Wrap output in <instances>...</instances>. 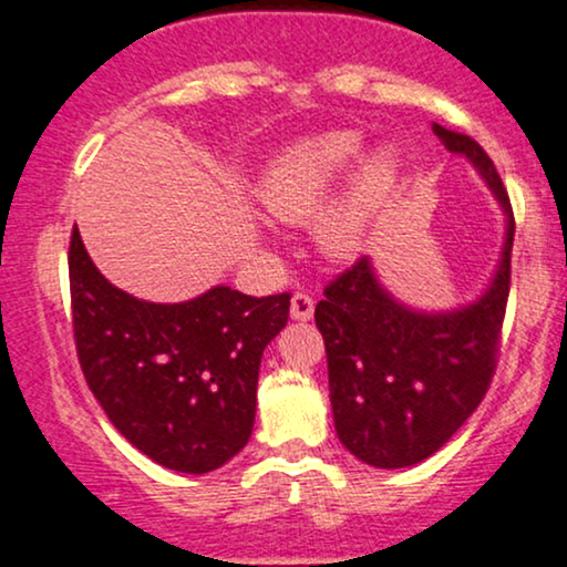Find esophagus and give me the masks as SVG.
I'll list each match as a JSON object with an SVG mask.
<instances>
[{"mask_svg": "<svg viewBox=\"0 0 567 567\" xmlns=\"http://www.w3.org/2000/svg\"><path fill=\"white\" fill-rule=\"evenodd\" d=\"M312 312H316V299H312L310 295H305V291H297V295L291 297V318L310 320Z\"/></svg>", "mask_w": 567, "mask_h": 567, "instance_id": "obj_1", "label": "esophagus"}]
</instances>
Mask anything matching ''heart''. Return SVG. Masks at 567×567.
<instances>
[{
    "instance_id": "b5f03b06",
    "label": "heart",
    "mask_w": 567,
    "mask_h": 567,
    "mask_svg": "<svg viewBox=\"0 0 567 567\" xmlns=\"http://www.w3.org/2000/svg\"><path fill=\"white\" fill-rule=\"evenodd\" d=\"M362 155V136L337 131L305 138L284 152L265 173L260 199L272 218L305 223L337 194ZM396 178V159L389 150L375 152L331 213L320 220L318 239L331 257H352L365 244L383 199Z\"/></svg>"
}]
</instances>
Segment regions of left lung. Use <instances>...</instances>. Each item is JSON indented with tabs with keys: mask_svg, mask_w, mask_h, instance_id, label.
Returning a JSON list of instances; mask_svg holds the SVG:
<instances>
[{
	"mask_svg": "<svg viewBox=\"0 0 567 567\" xmlns=\"http://www.w3.org/2000/svg\"><path fill=\"white\" fill-rule=\"evenodd\" d=\"M450 152L465 155L507 215L502 262L476 305L415 312L375 281L368 257L339 272L316 307L326 341L328 389L341 444L375 467H408L450 442L486 396L497 370L509 297L515 218L497 167L476 138L433 123Z\"/></svg>",
	"mask_w": 567,
	"mask_h": 567,
	"instance_id": "1",
	"label": "left lung"
}]
</instances>
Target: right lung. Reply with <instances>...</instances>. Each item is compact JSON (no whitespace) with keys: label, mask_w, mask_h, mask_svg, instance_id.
<instances>
[{"label":"right lung","mask_w":567,"mask_h":567,"mask_svg":"<svg viewBox=\"0 0 567 567\" xmlns=\"http://www.w3.org/2000/svg\"><path fill=\"white\" fill-rule=\"evenodd\" d=\"M70 305L89 389L117 431L178 473H209L249 442L265 347L289 320V291L249 297L215 286L181 305L115 289L79 228L68 251Z\"/></svg>","instance_id":"obj_1"}]
</instances>
